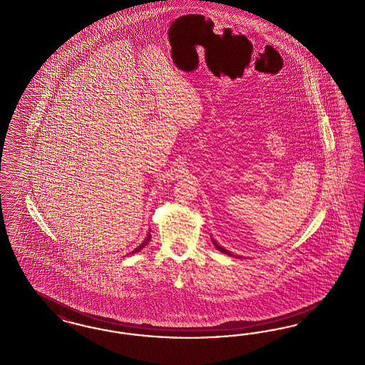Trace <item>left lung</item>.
I'll return each instance as SVG.
<instances>
[{"instance_id": "obj_1", "label": "left lung", "mask_w": 365, "mask_h": 365, "mask_svg": "<svg viewBox=\"0 0 365 365\" xmlns=\"http://www.w3.org/2000/svg\"><path fill=\"white\" fill-rule=\"evenodd\" d=\"M212 243H213V245H215V247L217 248V250L221 251V252H224V254H227V255H230V257H234V255H232V254H231L228 250H225V248L219 246V245L216 243V240H215V239H212Z\"/></svg>"}]
</instances>
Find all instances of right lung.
Segmentation results:
<instances>
[{
	"label": "right lung",
	"instance_id": "1",
	"mask_svg": "<svg viewBox=\"0 0 365 365\" xmlns=\"http://www.w3.org/2000/svg\"><path fill=\"white\" fill-rule=\"evenodd\" d=\"M150 237H152V236H150V234H148V236H146V237H145V240H144V242H143V243H141V245H140V246H138V247L135 248V250H133V251H131L130 254H135V252H138V251H140V250H143V248L145 247L146 245H148V243H149V240H150Z\"/></svg>",
	"mask_w": 365,
	"mask_h": 365
}]
</instances>
